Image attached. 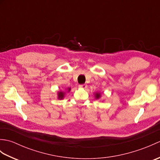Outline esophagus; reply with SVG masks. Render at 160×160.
<instances>
[{"mask_svg": "<svg viewBox=\"0 0 160 160\" xmlns=\"http://www.w3.org/2000/svg\"><path fill=\"white\" fill-rule=\"evenodd\" d=\"M79 87L82 88V89H86V88L87 87V84H80Z\"/></svg>", "mask_w": 160, "mask_h": 160, "instance_id": "esophagus-1", "label": "esophagus"}]
</instances>
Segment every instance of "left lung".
<instances>
[{"label": "left lung", "mask_w": 160, "mask_h": 160, "mask_svg": "<svg viewBox=\"0 0 160 160\" xmlns=\"http://www.w3.org/2000/svg\"><path fill=\"white\" fill-rule=\"evenodd\" d=\"M95 98H96V99H99V98H100L101 97V93H99V92H96L95 93Z\"/></svg>", "instance_id": "obj_1"}]
</instances>
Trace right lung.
<instances>
[{
	"label": "right lung",
	"mask_w": 160,
	"mask_h": 160,
	"mask_svg": "<svg viewBox=\"0 0 160 160\" xmlns=\"http://www.w3.org/2000/svg\"><path fill=\"white\" fill-rule=\"evenodd\" d=\"M67 92H69V91H71V88H67ZM64 95H65V92H64V91H58V100L64 99Z\"/></svg>",
	"instance_id": "obj_1"
}]
</instances>
